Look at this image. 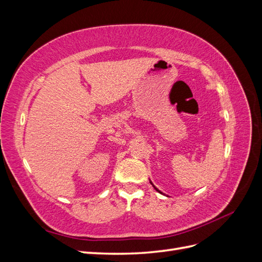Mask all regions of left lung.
<instances>
[{
    "label": "left lung",
    "instance_id": "1",
    "mask_svg": "<svg viewBox=\"0 0 262 262\" xmlns=\"http://www.w3.org/2000/svg\"><path fill=\"white\" fill-rule=\"evenodd\" d=\"M149 182H150V184H152V181H149ZM152 186H153V187H154V189H155V190H156V191H157V192H160V193H162V194H164V193H163V192H162V191H160V190H158V189H157V188H156V187H155V186H154V185H153V184H152Z\"/></svg>",
    "mask_w": 262,
    "mask_h": 262
}]
</instances>
